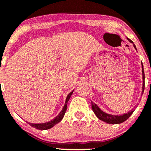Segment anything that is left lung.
Returning a JSON list of instances; mask_svg holds the SVG:
<instances>
[{
	"label": "left lung",
	"mask_w": 151,
	"mask_h": 151,
	"mask_svg": "<svg viewBox=\"0 0 151 151\" xmlns=\"http://www.w3.org/2000/svg\"><path fill=\"white\" fill-rule=\"evenodd\" d=\"M128 40L130 42L132 43L133 47H134L135 49H136V45H134L132 41L131 40L127 38ZM142 66V77H143V86H142V94L143 93V91H144L145 88V74H144V70H143V63H141ZM91 108H92V110L93 113L95 114V115L96 116V117L98 119H99L101 121H104V122L107 123V124H121V123L124 122L126 120H127L131 116V114L133 113V111L136 109V106L135 107L134 109H132L131 111L127 113L122 114V115H112V114H109L106 113V112H104L103 111L101 110V109L96 104H94L93 102L91 101Z\"/></svg>",
	"instance_id": "obj_1"
}]
</instances>
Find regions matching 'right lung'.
Here are the masks:
<instances>
[{"label": "right lung", "instance_id": "1", "mask_svg": "<svg viewBox=\"0 0 151 151\" xmlns=\"http://www.w3.org/2000/svg\"><path fill=\"white\" fill-rule=\"evenodd\" d=\"M73 91H74V90L73 91H71V92L69 93L68 95H67V98H66L65 106H63V108H62V111H60V113L55 118V119H52V120L48 121V122L42 123V124H32V123H28V124H30L31 126H32V127L35 128V129H37L41 130V131H42V130H47V129H51V128H52L54 126L56 125V124H58L59 122H60V121H62V119H63L66 111H67V102H68L69 100H70V99L71 97V96H72Z\"/></svg>", "mask_w": 151, "mask_h": 151}]
</instances>
